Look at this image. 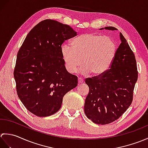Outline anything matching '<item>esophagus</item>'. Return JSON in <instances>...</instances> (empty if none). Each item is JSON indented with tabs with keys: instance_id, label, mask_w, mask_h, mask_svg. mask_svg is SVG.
Returning <instances> with one entry per match:
<instances>
[{
	"instance_id": "obj_1",
	"label": "esophagus",
	"mask_w": 148,
	"mask_h": 148,
	"mask_svg": "<svg viewBox=\"0 0 148 148\" xmlns=\"http://www.w3.org/2000/svg\"><path fill=\"white\" fill-rule=\"evenodd\" d=\"M83 79H82V78H78V84H81L83 83Z\"/></svg>"
}]
</instances>
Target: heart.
<instances>
[{
  "label": "heart",
  "mask_w": 148,
  "mask_h": 148,
  "mask_svg": "<svg viewBox=\"0 0 148 148\" xmlns=\"http://www.w3.org/2000/svg\"><path fill=\"white\" fill-rule=\"evenodd\" d=\"M71 46L63 45L61 55L65 68L70 73L77 71L84 75L92 72L99 76L108 70L117 52V45L112 37L97 33H86L74 38Z\"/></svg>",
  "instance_id": "b5f03b06"
}]
</instances>
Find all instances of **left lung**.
I'll use <instances>...</instances> for the list:
<instances>
[{
    "label": "left lung",
    "instance_id": "8db88e82",
    "mask_svg": "<svg viewBox=\"0 0 148 148\" xmlns=\"http://www.w3.org/2000/svg\"><path fill=\"white\" fill-rule=\"evenodd\" d=\"M104 29L117 30L113 27ZM119 37L121 44L110 69L100 76L85 79L89 93L85 99L84 112L96 124L106 125L118 119L133 100L138 77L136 60L121 33Z\"/></svg>",
    "mask_w": 148,
    "mask_h": 148
}]
</instances>
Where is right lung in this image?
<instances>
[{"instance_id": "obj_1", "label": "right lung", "mask_w": 148, "mask_h": 148, "mask_svg": "<svg viewBox=\"0 0 148 148\" xmlns=\"http://www.w3.org/2000/svg\"><path fill=\"white\" fill-rule=\"evenodd\" d=\"M76 36L70 26L48 19L30 31L19 49L14 70L16 92L36 116L55 114L64 96L77 86V77L66 70L61 55L62 44Z\"/></svg>"}]
</instances>
